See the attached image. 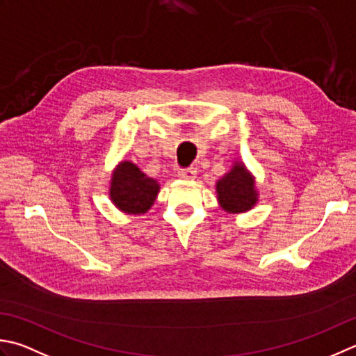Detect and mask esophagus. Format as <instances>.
Instances as JSON below:
<instances>
[{"label": "esophagus", "instance_id": "34e87169", "mask_svg": "<svg viewBox=\"0 0 356 356\" xmlns=\"http://www.w3.org/2000/svg\"><path fill=\"white\" fill-rule=\"evenodd\" d=\"M196 174H197V170L193 168V166H190V168L180 170L179 171V177H182L185 180H193L194 177H196Z\"/></svg>", "mask_w": 356, "mask_h": 356}]
</instances>
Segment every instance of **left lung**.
<instances>
[{
	"instance_id": "obj_1",
	"label": "left lung",
	"mask_w": 356,
	"mask_h": 356,
	"mask_svg": "<svg viewBox=\"0 0 356 356\" xmlns=\"http://www.w3.org/2000/svg\"><path fill=\"white\" fill-rule=\"evenodd\" d=\"M254 177L242 162H236L224 177L216 184V193L222 210L238 214L245 213L257 204Z\"/></svg>"
}]
</instances>
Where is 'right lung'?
Masks as SVG:
<instances>
[{
	"label": "right lung",
	"mask_w": 356,
	"mask_h": 356,
	"mask_svg": "<svg viewBox=\"0 0 356 356\" xmlns=\"http://www.w3.org/2000/svg\"><path fill=\"white\" fill-rule=\"evenodd\" d=\"M159 191L157 180L146 176L129 160L118 163L111 176L109 197L122 213H146L154 204Z\"/></svg>",
	"instance_id": "right-lung-1"
}]
</instances>
